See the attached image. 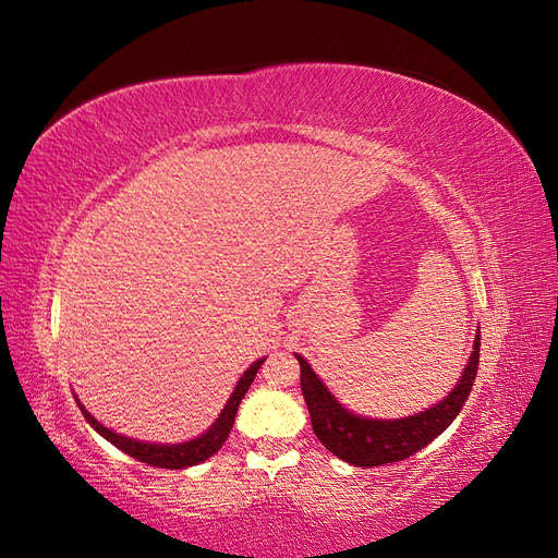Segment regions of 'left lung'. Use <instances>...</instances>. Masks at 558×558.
Masks as SVG:
<instances>
[{"instance_id":"left-lung-1","label":"left lung","mask_w":558,"mask_h":558,"mask_svg":"<svg viewBox=\"0 0 558 558\" xmlns=\"http://www.w3.org/2000/svg\"><path fill=\"white\" fill-rule=\"evenodd\" d=\"M300 363V386L312 416V428L328 451L340 456L342 461L361 468H375L386 463H398L410 459L412 453L424 449L437 435L447 430L451 421L459 416L465 404L470 388L477 377L480 365V335L475 337V351L470 353L465 373L453 391L435 404V408L418 412L408 418L379 421L363 418L347 412L324 386L310 363L295 356Z\"/></svg>"}]
</instances>
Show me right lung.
Instances as JSON below:
<instances>
[{"label": "right lung", "instance_id": "right-lung-1", "mask_svg": "<svg viewBox=\"0 0 558 558\" xmlns=\"http://www.w3.org/2000/svg\"><path fill=\"white\" fill-rule=\"evenodd\" d=\"M263 361L265 359L256 361L246 369L244 377L240 379V384L234 386V391H232V396H230V400L226 404V410L221 412V416L216 418V424L205 435H199V437H195V440L183 442V445H150V442L130 440V437H125V435H118V433L105 428L95 416H90V412L83 408L81 402H78V408H81L83 416H86L88 424L99 435H102L105 440H109L113 447H118L121 451H125L128 456H132V459H137V461L148 463V465H156V468L181 470V468H189V465H197L202 461H207L209 456H214L218 449L223 447V442L228 440V435L232 430L234 416H238L240 402H242L244 393L248 391V386H251L253 377H256Z\"/></svg>", "mask_w": 558, "mask_h": 558}]
</instances>
